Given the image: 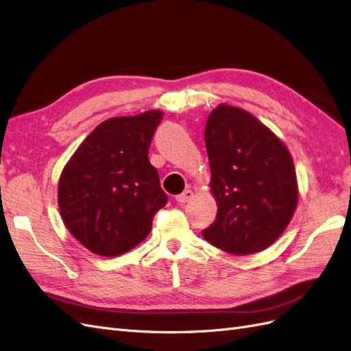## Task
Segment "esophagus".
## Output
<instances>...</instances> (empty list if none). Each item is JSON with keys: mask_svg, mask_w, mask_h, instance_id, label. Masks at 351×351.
Masks as SVG:
<instances>
[{"mask_svg": "<svg viewBox=\"0 0 351 351\" xmlns=\"http://www.w3.org/2000/svg\"><path fill=\"white\" fill-rule=\"evenodd\" d=\"M193 197V192H192V190H184V192L182 193V195H177L176 196V200L178 202V204H186V202H189L190 199H192Z\"/></svg>", "mask_w": 351, "mask_h": 351, "instance_id": "obj_1", "label": "esophagus"}]
</instances>
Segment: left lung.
I'll return each mask as SVG.
<instances>
[{
	"instance_id": "obj_1",
	"label": "left lung",
	"mask_w": 351,
	"mask_h": 351,
	"mask_svg": "<svg viewBox=\"0 0 351 351\" xmlns=\"http://www.w3.org/2000/svg\"><path fill=\"white\" fill-rule=\"evenodd\" d=\"M205 145L218 212L202 236L231 254L267 249L289 226L297 205L289 149L252 114L230 105L209 114Z\"/></svg>"
}]
</instances>
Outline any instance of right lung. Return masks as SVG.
Listing matches in <instances>:
<instances>
[{
    "instance_id": "1",
    "label": "right lung",
    "mask_w": 351,
    "mask_h": 351,
    "mask_svg": "<svg viewBox=\"0 0 351 351\" xmlns=\"http://www.w3.org/2000/svg\"><path fill=\"white\" fill-rule=\"evenodd\" d=\"M161 111L101 123L70 158L58 183L62 221L99 256H119L151 232L168 196L147 152Z\"/></svg>"
}]
</instances>
